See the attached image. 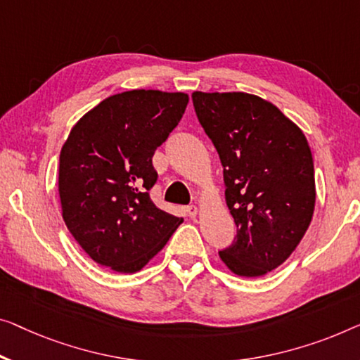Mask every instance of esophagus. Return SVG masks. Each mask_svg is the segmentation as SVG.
Segmentation results:
<instances>
[{"label":"esophagus","instance_id":"obj_1","mask_svg":"<svg viewBox=\"0 0 360 360\" xmlns=\"http://www.w3.org/2000/svg\"><path fill=\"white\" fill-rule=\"evenodd\" d=\"M186 212H187V214H189V217H192V218H194V217H195V214L198 213V208H197L195 205H189V207H187V208H186Z\"/></svg>","mask_w":360,"mask_h":360}]
</instances>
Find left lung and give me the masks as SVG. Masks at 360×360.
Segmentation results:
<instances>
[{"label":"left lung","instance_id":"1","mask_svg":"<svg viewBox=\"0 0 360 360\" xmlns=\"http://www.w3.org/2000/svg\"><path fill=\"white\" fill-rule=\"evenodd\" d=\"M198 122L223 165L224 197L238 234L219 259L239 276H264L286 262L315 208L312 152L275 105L244 92H194Z\"/></svg>","mask_w":360,"mask_h":360}]
</instances>
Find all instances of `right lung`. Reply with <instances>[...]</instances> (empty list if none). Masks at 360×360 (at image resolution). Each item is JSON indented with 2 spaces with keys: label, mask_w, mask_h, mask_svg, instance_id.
<instances>
[{
  "label": "right lung",
  "mask_w": 360,
  "mask_h": 360,
  "mask_svg": "<svg viewBox=\"0 0 360 360\" xmlns=\"http://www.w3.org/2000/svg\"><path fill=\"white\" fill-rule=\"evenodd\" d=\"M189 96L129 90L105 98L71 129L60 155L63 219L96 264L142 270L182 218L155 205V150L179 124Z\"/></svg>",
  "instance_id": "obj_1"
}]
</instances>
